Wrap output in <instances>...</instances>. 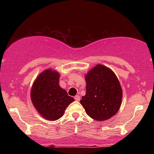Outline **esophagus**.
I'll return each mask as SVG.
<instances>
[{
  "label": "esophagus",
  "mask_w": 154,
  "mask_h": 154,
  "mask_svg": "<svg viewBox=\"0 0 154 154\" xmlns=\"http://www.w3.org/2000/svg\"><path fill=\"white\" fill-rule=\"evenodd\" d=\"M75 99L77 100V101H79V95H75Z\"/></svg>",
  "instance_id": "1"
}]
</instances>
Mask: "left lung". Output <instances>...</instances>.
<instances>
[{
    "label": "left lung",
    "mask_w": 154,
    "mask_h": 154,
    "mask_svg": "<svg viewBox=\"0 0 154 154\" xmlns=\"http://www.w3.org/2000/svg\"><path fill=\"white\" fill-rule=\"evenodd\" d=\"M86 94L80 103L92 119L104 121L119 109L122 91L117 77L110 69L98 64L85 76Z\"/></svg>",
    "instance_id": "left-lung-1"
}]
</instances>
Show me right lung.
<instances>
[{
  "label": "right lung",
  "mask_w": 154,
  "mask_h": 154,
  "mask_svg": "<svg viewBox=\"0 0 154 154\" xmlns=\"http://www.w3.org/2000/svg\"><path fill=\"white\" fill-rule=\"evenodd\" d=\"M59 74L48 69L36 79L31 91L33 105L45 119L54 121L63 116L74 98L60 88Z\"/></svg>",
  "instance_id": "add662e5"
}]
</instances>
